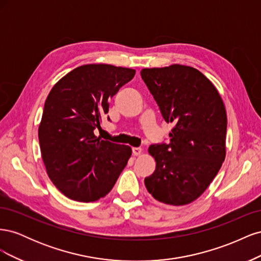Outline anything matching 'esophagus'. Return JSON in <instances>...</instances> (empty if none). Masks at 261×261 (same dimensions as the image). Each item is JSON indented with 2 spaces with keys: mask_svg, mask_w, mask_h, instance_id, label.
<instances>
[{
  "mask_svg": "<svg viewBox=\"0 0 261 261\" xmlns=\"http://www.w3.org/2000/svg\"><path fill=\"white\" fill-rule=\"evenodd\" d=\"M141 152H143V149L141 148H133V154L135 156L141 154Z\"/></svg>",
  "mask_w": 261,
  "mask_h": 261,
  "instance_id": "1",
  "label": "esophagus"
}]
</instances>
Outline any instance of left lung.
I'll use <instances>...</instances> for the list:
<instances>
[{
    "mask_svg": "<svg viewBox=\"0 0 261 261\" xmlns=\"http://www.w3.org/2000/svg\"><path fill=\"white\" fill-rule=\"evenodd\" d=\"M167 123L170 143L148 149L155 170L145 178L158 201L184 206L200 197L226 154V111L219 91L198 69L172 64L141 69Z\"/></svg>",
    "mask_w": 261,
    "mask_h": 261,
    "instance_id": "8db88e82",
    "label": "left lung"
}]
</instances>
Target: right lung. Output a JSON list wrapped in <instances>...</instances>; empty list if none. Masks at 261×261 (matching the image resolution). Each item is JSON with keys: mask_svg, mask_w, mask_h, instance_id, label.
Returning a JSON list of instances; mask_svg holds the SVG:
<instances>
[{"mask_svg": "<svg viewBox=\"0 0 261 261\" xmlns=\"http://www.w3.org/2000/svg\"><path fill=\"white\" fill-rule=\"evenodd\" d=\"M136 70L87 64L70 70L46 97L38 136L46 173L67 198L96 201L108 195L126 167L132 148L94 135L109 100Z\"/></svg>", "mask_w": 261, "mask_h": 261, "instance_id": "1", "label": "right lung"}]
</instances>
